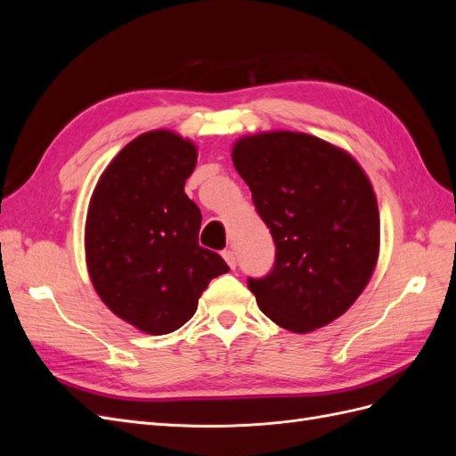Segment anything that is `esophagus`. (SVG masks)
<instances>
[{"mask_svg": "<svg viewBox=\"0 0 456 456\" xmlns=\"http://www.w3.org/2000/svg\"><path fill=\"white\" fill-rule=\"evenodd\" d=\"M223 258L226 260V265L232 268V270H236V266H238V260H236V253L233 251H223Z\"/></svg>", "mask_w": 456, "mask_h": 456, "instance_id": "esophagus-1", "label": "esophagus"}]
</instances>
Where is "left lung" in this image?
Segmentation results:
<instances>
[{
  "label": "left lung",
  "mask_w": 456,
  "mask_h": 456,
  "mask_svg": "<svg viewBox=\"0 0 456 456\" xmlns=\"http://www.w3.org/2000/svg\"><path fill=\"white\" fill-rule=\"evenodd\" d=\"M232 161L275 243V265L247 281L273 323L310 333L363 293L380 249L369 176L346 150L295 131L247 134Z\"/></svg>",
  "instance_id": "1"
}]
</instances>
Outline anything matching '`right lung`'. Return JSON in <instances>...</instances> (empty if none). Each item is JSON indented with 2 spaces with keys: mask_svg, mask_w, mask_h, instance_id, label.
Instances as JSON below:
<instances>
[{
  "mask_svg": "<svg viewBox=\"0 0 456 456\" xmlns=\"http://www.w3.org/2000/svg\"><path fill=\"white\" fill-rule=\"evenodd\" d=\"M196 161L190 139L142 133L110 161L89 201L86 260L94 291L148 335L183 327L209 281L230 270L198 241L201 211L184 194Z\"/></svg>",
  "mask_w": 456,
  "mask_h": 456,
  "instance_id": "right-lung-1",
  "label": "right lung"
}]
</instances>
